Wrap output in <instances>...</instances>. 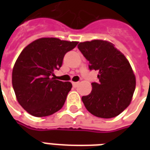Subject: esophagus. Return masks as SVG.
<instances>
[{
    "label": "esophagus",
    "instance_id": "34e87169",
    "mask_svg": "<svg viewBox=\"0 0 150 150\" xmlns=\"http://www.w3.org/2000/svg\"><path fill=\"white\" fill-rule=\"evenodd\" d=\"M72 84H73V87H74V88H76L79 85V82H73Z\"/></svg>",
    "mask_w": 150,
    "mask_h": 150
}]
</instances>
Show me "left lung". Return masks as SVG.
Masks as SVG:
<instances>
[{"mask_svg":"<svg viewBox=\"0 0 150 150\" xmlns=\"http://www.w3.org/2000/svg\"><path fill=\"white\" fill-rule=\"evenodd\" d=\"M78 48L90 63L89 69L99 71V83H92L91 93L82 97L87 110L100 118L118 116L130 104L136 88L128 59L108 41L80 42Z\"/></svg>","mask_w":150,"mask_h":150,"instance_id":"8db88e82","label":"left lung"}]
</instances>
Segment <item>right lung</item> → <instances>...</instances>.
Wrapping results in <instances>:
<instances>
[{"instance_id":"add662e5","label":"right lung","mask_w":150,"mask_h":150,"mask_svg":"<svg viewBox=\"0 0 150 150\" xmlns=\"http://www.w3.org/2000/svg\"><path fill=\"white\" fill-rule=\"evenodd\" d=\"M77 44L78 42L42 38L29 44L18 56L12 83L18 103L30 115L47 116L62 108L72 84L56 79L54 71L62 67L66 53Z\"/></svg>"}]
</instances>
